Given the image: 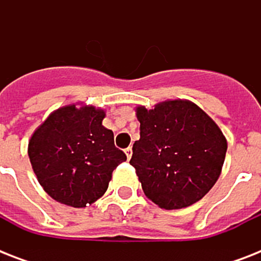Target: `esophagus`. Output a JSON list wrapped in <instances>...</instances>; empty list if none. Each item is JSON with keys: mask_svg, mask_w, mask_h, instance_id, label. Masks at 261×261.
I'll return each mask as SVG.
<instances>
[{"mask_svg": "<svg viewBox=\"0 0 261 261\" xmlns=\"http://www.w3.org/2000/svg\"><path fill=\"white\" fill-rule=\"evenodd\" d=\"M124 153H126L127 159L130 160V159H131V155H133V149H131V147H127L126 150H124Z\"/></svg>", "mask_w": 261, "mask_h": 261, "instance_id": "1", "label": "esophagus"}]
</instances>
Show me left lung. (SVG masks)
<instances>
[{"instance_id":"obj_1","label":"left lung","mask_w":261,"mask_h":261,"mask_svg":"<svg viewBox=\"0 0 261 261\" xmlns=\"http://www.w3.org/2000/svg\"><path fill=\"white\" fill-rule=\"evenodd\" d=\"M141 138L133 146L135 168L147 198L165 210L194 204L222 172L227 141L218 124L190 100H165L153 110L135 108Z\"/></svg>"}]
</instances>
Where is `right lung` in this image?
I'll return each mask as SVG.
<instances>
[{"label": "right lung", "instance_id": "add662e5", "mask_svg": "<svg viewBox=\"0 0 261 261\" xmlns=\"http://www.w3.org/2000/svg\"><path fill=\"white\" fill-rule=\"evenodd\" d=\"M106 111L83 102L48 115L28 142L39 184L57 202L81 208L106 194L112 172L127 157L102 126Z\"/></svg>", "mask_w": 261, "mask_h": 261}]
</instances>
